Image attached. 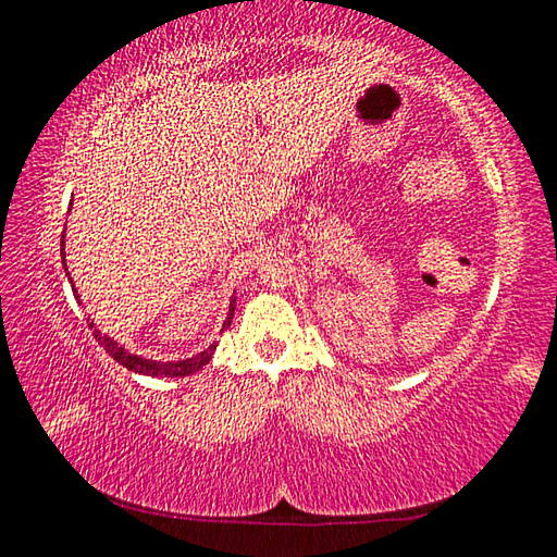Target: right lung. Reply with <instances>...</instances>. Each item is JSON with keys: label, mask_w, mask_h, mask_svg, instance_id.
Returning a JSON list of instances; mask_svg holds the SVG:
<instances>
[{"label": "right lung", "mask_w": 557, "mask_h": 557, "mask_svg": "<svg viewBox=\"0 0 557 557\" xmlns=\"http://www.w3.org/2000/svg\"><path fill=\"white\" fill-rule=\"evenodd\" d=\"M63 239H65V232H63ZM61 247H63L61 253H63V267H65V242H61ZM73 294H75L77 300H81V296H77L75 288H73ZM232 315H234V300L230 304V315H227V320H224V327L232 323ZM87 323H90L97 343H100L107 349V355L114 357L116 362L129 369V372H136V374H146V376H188V374L200 372V369L210 362L212 352H214V345H210L208 349H205V352L195 355V357H188V359H178V362H156V359H144L139 355L126 352V349L122 345H116L112 337L102 335L100 330L95 327V323H92L90 318H87Z\"/></svg>", "instance_id": "1"}]
</instances>
